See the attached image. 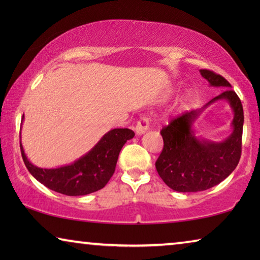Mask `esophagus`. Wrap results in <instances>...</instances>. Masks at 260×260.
<instances>
[{"label":"esophagus","instance_id":"1","mask_svg":"<svg viewBox=\"0 0 260 260\" xmlns=\"http://www.w3.org/2000/svg\"><path fill=\"white\" fill-rule=\"evenodd\" d=\"M148 129H149V118L147 116L140 117L138 124H136V127H135L136 134L141 135V134L146 133Z\"/></svg>","mask_w":260,"mask_h":260}]
</instances>
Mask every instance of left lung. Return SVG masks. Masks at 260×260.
<instances>
[{
    "mask_svg": "<svg viewBox=\"0 0 260 260\" xmlns=\"http://www.w3.org/2000/svg\"><path fill=\"white\" fill-rule=\"evenodd\" d=\"M200 72L211 86L227 88L203 108L215 100L226 99L235 112L233 133L222 143L197 139L191 126L201 110L184 112L162 127L164 147L156 160V169L162 181L180 192L203 191L217 186L236 169L242 152L244 116L241 100L220 74L210 70Z\"/></svg>",
    "mask_w": 260,
    "mask_h": 260,
    "instance_id": "left-lung-1",
    "label": "left lung"
}]
</instances>
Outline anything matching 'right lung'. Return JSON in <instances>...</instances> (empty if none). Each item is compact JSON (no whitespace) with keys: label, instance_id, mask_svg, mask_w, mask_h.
<instances>
[{"label":"right lung","instance_id":"1","mask_svg":"<svg viewBox=\"0 0 260 260\" xmlns=\"http://www.w3.org/2000/svg\"><path fill=\"white\" fill-rule=\"evenodd\" d=\"M134 135L128 128L111 129L85 156L58 169L34 166L26 157L20 142L21 157L28 172L47 188L68 196L88 195L102 189L111 179L122 146Z\"/></svg>","mask_w":260,"mask_h":260}]
</instances>
